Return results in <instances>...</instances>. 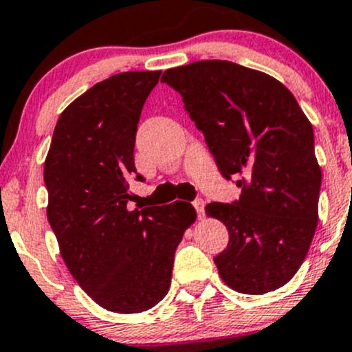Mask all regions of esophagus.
Here are the masks:
<instances>
[{"mask_svg": "<svg viewBox=\"0 0 352 352\" xmlns=\"http://www.w3.org/2000/svg\"><path fill=\"white\" fill-rule=\"evenodd\" d=\"M192 204H194V208H196L199 218H204V206H206L204 201H202V199H196V201H194Z\"/></svg>", "mask_w": 352, "mask_h": 352, "instance_id": "obj_1", "label": "esophagus"}]
</instances>
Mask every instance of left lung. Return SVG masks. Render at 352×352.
I'll use <instances>...</instances> for the list:
<instances>
[{
    "label": "left lung",
    "instance_id": "8db88e82",
    "mask_svg": "<svg viewBox=\"0 0 352 352\" xmlns=\"http://www.w3.org/2000/svg\"><path fill=\"white\" fill-rule=\"evenodd\" d=\"M162 83L182 95L221 175L242 187L233 204L206 206L230 233L228 247L214 257L221 279L245 294L285 286L318 223L322 170L310 120L281 81L235 63L172 67Z\"/></svg>",
    "mask_w": 352,
    "mask_h": 352
}]
</instances>
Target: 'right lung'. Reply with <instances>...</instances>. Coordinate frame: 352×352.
<instances>
[{
	"label": "right lung",
	"mask_w": 352,
	"mask_h": 352,
	"mask_svg": "<svg viewBox=\"0 0 352 352\" xmlns=\"http://www.w3.org/2000/svg\"><path fill=\"white\" fill-rule=\"evenodd\" d=\"M162 71L94 85L59 116L44 163L47 219L67 271L116 314L150 310L168 293L173 255L196 221L190 202L129 211L138 122Z\"/></svg>",
	"instance_id": "obj_1"
}]
</instances>
